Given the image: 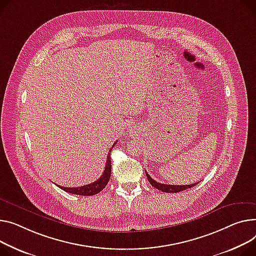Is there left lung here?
Wrapping results in <instances>:
<instances>
[{
	"label": "left lung",
	"mask_w": 256,
	"mask_h": 256,
	"mask_svg": "<svg viewBox=\"0 0 256 256\" xmlns=\"http://www.w3.org/2000/svg\"><path fill=\"white\" fill-rule=\"evenodd\" d=\"M146 172V171H145ZM146 176H147V179L149 181V183L153 186L156 187V188H158V190H162L164 192H183L187 188H192V187L196 186L198 183H194V184H190V185H170V184H162V183H160L156 180H153L149 175L148 173L146 172Z\"/></svg>",
	"instance_id": "8db88e82"
}]
</instances>
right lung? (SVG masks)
<instances>
[{
	"instance_id": "right-lung-1",
	"label": "right lung",
	"mask_w": 256,
	"mask_h": 256,
	"mask_svg": "<svg viewBox=\"0 0 256 256\" xmlns=\"http://www.w3.org/2000/svg\"><path fill=\"white\" fill-rule=\"evenodd\" d=\"M115 144H116V142L113 144L112 148L114 147ZM112 148L110 149V152L108 153V156H107V162H106L105 171H104L103 175L100 177V179H98L96 181H94V182H92L90 184L83 185L81 187H64V186H60V185H58V186L60 187V190H64L66 192L74 194H79V196H94V194H96L100 192L103 190L105 187H106V185L108 184L110 176H111V158H110V153H111Z\"/></svg>"
}]
</instances>
